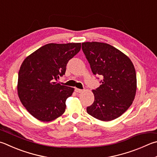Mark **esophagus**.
Instances as JSON below:
<instances>
[{
    "instance_id": "1",
    "label": "esophagus",
    "mask_w": 157,
    "mask_h": 157,
    "mask_svg": "<svg viewBox=\"0 0 157 157\" xmlns=\"http://www.w3.org/2000/svg\"><path fill=\"white\" fill-rule=\"evenodd\" d=\"M75 92H77V93H82V92H83V90L79 89V88H75Z\"/></svg>"
}]
</instances>
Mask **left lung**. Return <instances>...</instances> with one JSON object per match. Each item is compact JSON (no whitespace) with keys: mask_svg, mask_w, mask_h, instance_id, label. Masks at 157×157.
I'll use <instances>...</instances> for the list:
<instances>
[{"mask_svg":"<svg viewBox=\"0 0 157 157\" xmlns=\"http://www.w3.org/2000/svg\"><path fill=\"white\" fill-rule=\"evenodd\" d=\"M82 45L93 73L103 78L100 86L93 90L95 100L87 107V113L99 120H114L126 112L135 99V67L126 55L110 44L86 42Z\"/></svg>","mask_w":157,"mask_h":157,"instance_id":"8db88e82","label":"left lung"}]
</instances>
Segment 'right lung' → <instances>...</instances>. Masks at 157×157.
Wrapping results in <instances>:
<instances>
[{
    "instance_id": "obj_1",
    "label": "right lung",
    "mask_w": 157,
    "mask_h": 157,
    "mask_svg": "<svg viewBox=\"0 0 157 157\" xmlns=\"http://www.w3.org/2000/svg\"><path fill=\"white\" fill-rule=\"evenodd\" d=\"M81 49V43H49L24 59L18 72V98L33 117L41 121L58 118L66 109V100L74 88L56 83L66 72L70 59Z\"/></svg>"
}]
</instances>
